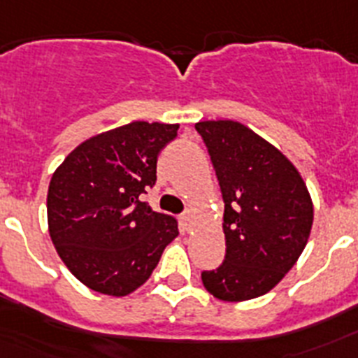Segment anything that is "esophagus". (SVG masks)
I'll list each match as a JSON object with an SVG mask.
<instances>
[{
    "instance_id": "34e87169",
    "label": "esophagus",
    "mask_w": 358,
    "mask_h": 358,
    "mask_svg": "<svg viewBox=\"0 0 358 358\" xmlns=\"http://www.w3.org/2000/svg\"><path fill=\"white\" fill-rule=\"evenodd\" d=\"M181 222H182V227H185L186 231L192 229V211L188 210L181 215Z\"/></svg>"
}]
</instances>
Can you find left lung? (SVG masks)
<instances>
[{"mask_svg": "<svg viewBox=\"0 0 358 358\" xmlns=\"http://www.w3.org/2000/svg\"><path fill=\"white\" fill-rule=\"evenodd\" d=\"M213 161L224 199L226 258L202 273L217 299L249 301L273 290L301 256L314 202L292 161L233 120L195 123Z\"/></svg>", "mask_w": 358, "mask_h": 358, "instance_id": "1", "label": "left lung"}]
</instances>
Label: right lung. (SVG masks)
Returning a JSON list of instances; mask_svg holds the SVG:
<instances>
[{
    "instance_id": "add662e5",
    "label": "right lung",
    "mask_w": 358,
    "mask_h": 358,
    "mask_svg": "<svg viewBox=\"0 0 358 358\" xmlns=\"http://www.w3.org/2000/svg\"><path fill=\"white\" fill-rule=\"evenodd\" d=\"M177 131L179 123H127L82 141L53 172L50 238L69 273L94 292H134L179 235L176 218L141 202Z\"/></svg>"
}]
</instances>
